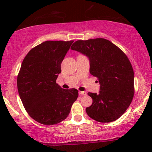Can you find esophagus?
<instances>
[{"label": "esophagus", "mask_w": 152, "mask_h": 152, "mask_svg": "<svg viewBox=\"0 0 152 152\" xmlns=\"http://www.w3.org/2000/svg\"><path fill=\"white\" fill-rule=\"evenodd\" d=\"M79 94L80 95H86L87 93L86 91H79Z\"/></svg>", "instance_id": "34e87169"}]
</instances>
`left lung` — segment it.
I'll list each match as a JSON object with an SVG mask.
<instances>
[{
	"label": "left lung",
	"mask_w": 152,
	"mask_h": 152,
	"mask_svg": "<svg viewBox=\"0 0 152 152\" xmlns=\"http://www.w3.org/2000/svg\"><path fill=\"white\" fill-rule=\"evenodd\" d=\"M72 50L86 55L90 62V73L100 84L99 93H88L93 99L86 109L92 119L111 122L118 119L129 107L134 95V74L126 55L105 39L75 42Z\"/></svg>",
	"instance_id": "left-lung-1"
}]
</instances>
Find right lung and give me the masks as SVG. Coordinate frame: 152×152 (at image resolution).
Masks as SVG:
<instances>
[{
  "label": "right lung",
  "mask_w": 152,
  "mask_h": 152,
  "mask_svg": "<svg viewBox=\"0 0 152 152\" xmlns=\"http://www.w3.org/2000/svg\"><path fill=\"white\" fill-rule=\"evenodd\" d=\"M72 43L46 41L31 50L22 62L17 77L18 94L30 117L42 124L65 120L78 97L77 89H64L56 83Z\"/></svg>",
  "instance_id": "obj_1"
}]
</instances>
